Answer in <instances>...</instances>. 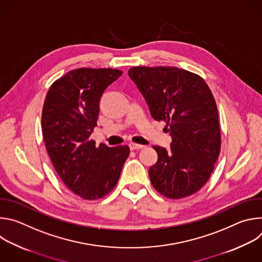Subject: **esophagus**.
<instances>
[{"mask_svg":"<svg viewBox=\"0 0 262 262\" xmlns=\"http://www.w3.org/2000/svg\"><path fill=\"white\" fill-rule=\"evenodd\" d=\"M145 145H141V144H137V143H129V148L132 150H137V149H142L144 148Z\"/></svg>","mask_w":262,"mask_h":262,"instance_id":"34e87169","label":"esophagus"}]
</instances>
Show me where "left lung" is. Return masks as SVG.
<instances>
[{
	"label": "left lung",
	"mask_w": 262,
	"mask_h": 262,
	"mask_svg": "<svg viewBox=\"0 0 262 262\" xmlns=\"http://www.w3.org/2000/svg\"><path fill=\"white\" fill-rule=\"evenodd\" d=\"M128 76L172 138L169 151L154 146L159 159L148 171L154 188L170 199L195 194L221 151L217 107L209 87L198 74L173 66H136Z\"/></svg>",
	"instance_id": "obj_1"
}]
</instances>
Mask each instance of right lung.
Returning <instances> with one entry per match:
<instances>
[{
  "label": "right lung",
  "instance_id": "add662e5",
  "mask_svg": "<svg viewBox=\"0 0 262 262\" xmlns=\"http://www.w3.org/2000/svg\"><path fill=\"white\" fill-rule=\"evenodd\" d=\"M123 72L112 68H78L50 87L42 108V136L55 170L76 195L96 200L117 184L129 156L128 146H95L99 100Z\"/></svg>",
  "mask_w": 262,
  "mask_h": 262
}]
</instances>
